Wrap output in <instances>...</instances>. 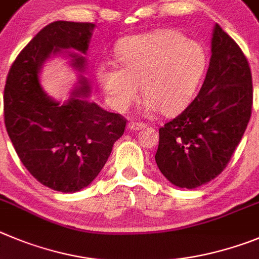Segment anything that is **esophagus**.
Returning <instances> with one entry per match:
<instances>
[{
    "instance_id": "esophagus-1",
    "label": "esophagus",
    "mask_w": 259,
    "mask_h": 259,
    "mask_svg": "<svg viewBox=\"0 0 259 259\" xmlns=\"http://www.w3.org/2000/svg\"><path fill=\"white\" fill-rule=\"evenodd\" d=\"M144 127V124L142 122H134V121H130L129 124H127V129L129 130H141Z\"/></svg>"
}]
</instances>
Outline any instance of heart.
Returning <instances> with one entry per match:
<instances>
[{
  "instance_id": "b5f03b06",
  "label": "heart",
  "mask_w": 259,
  "mask_h": 259,
  "mask_svg": "<svg viewBox=\"0 0 259 259\" xmlns=\"http://www.w3.org/2000/svg\"><path fill=\"white\" fill-rule=\"evenodd\" d=\"M120 66L101 64L97 77L116 111H126L138 98H146V112L174 116L193 99L208 67L201 42L171 29L127 38L118 48Z\"/></svg>"
}]
</instances>
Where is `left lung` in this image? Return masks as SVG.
Segmentation results:
<instances>
[{
	"mask_svg": "<svg viewBox=\"0 0 259 259\" xmlns=\"http://www.w3.org/2000/svg\"><path fill=\"white\" fill-rule=\"evenodd\" d=\"M251 104L248 60L215 24L209 68L199 94L181 115L158 130L155 160L162 176L188 190L220 176L243 138Z\"/></svg>",
	"mask_w": 259,
	"mask_h": 259,
	"instance_id": "8db88e82",
	"label": "left lung"
}]
</instances>
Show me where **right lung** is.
I'll return each mask as SVG.
<instances>
[{"instance_id":"obj_1","label":"right lung","mask_w":259,"mask_h":259,"mask_svg":"<svg viewBox=\"0 0 259 259\" xmlns=\"http://www.w3.org/2000/svg\"><path fill=\"white\" fill-rule=\"evenodd\" d=\"M94 28L64 20L44 27L20 51L5 86V126L20 161L41 185L64 193L97 178L126 126L122 116L89 101L85 55ZM55 55L68 57L78 74L64 102L46 95L39 78Z\"/></svg>"}]
</instances>
